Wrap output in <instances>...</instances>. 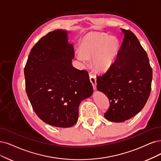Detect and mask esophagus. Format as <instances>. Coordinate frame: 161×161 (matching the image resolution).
I'll list each match as a JSON object with an SVG mask.
<instances>
[{
	"label": "esophagus",
	"instance_id": "1",
	"mask_svg": "<svg viewBox=\"0 0 161 161\" xmlns=\"http://www.w3.org/2000/svg\"><path fill=\"white\" fill-rule=\"evenodd\" d=\"M90 81L93 85V90H96V86H97V81H96V77L95 75L90 74Z\"/></svg>",
	"mask_w": 161,
	"mask_h": 161
}]
</instances>
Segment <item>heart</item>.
Returning <instances> with one entry per match:
<instances>
[{
    "mask_svg": "<svg viewBox=\"0 0 161 161\" xmlns=\"http://www.w3.org/2000/svg\"><path fill=\"white\" fill-rule=\"evenodd\" d=\"M78 55L81 60L93 58V65L97 70L103 71L114 62L119 49V42L115 37L106 34L90 32L82 38Z\"/></svg>",
    "mask_w": 161,
    "mask_h": 161,
    "instance_id": "b5f03b06",
    "label": "heart"
}]
</instances>
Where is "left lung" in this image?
Wrapping results in <instances>:
<instances>
[{
  "label": "left lung",
  "instance_id": "obj_1",
  "mask_svg": "<svg viewBox=\"0 0 161 161\" xmlns=\"http://www.w3.org/2000/svg\"><path fill=\"white\" fill-rule=\"evenodd\" d=\"M124 38L117 56L105 73L97 77V89L108 97L107 119L123 122L144 108L151 91L153 69L137 38L121 28Z\"/></svg>",
  "mask_w": 161,
  "mask_h": 161
}]
</instances>
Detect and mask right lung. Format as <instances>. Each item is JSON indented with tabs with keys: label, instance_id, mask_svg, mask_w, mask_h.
<instances>
[{
	"label": "right lung",
	"instance_id": "add662e5",
	"mask_svg": "<svg viewBox=\"0 0 161 161\" xmlns=\"http://www.w3.org/2000/svg\"><path fill=\"white\" fill-rule=\"evenodd\" d=\"M74 57L67 32L57 30L33 46L25 67L30 102L40 119L52 126H73L78 119L80 103L93 93L88 72L73 67Z\"/></svg>",
	"mask_w": 161,
	"mask_h": 161
}]
</instances>
